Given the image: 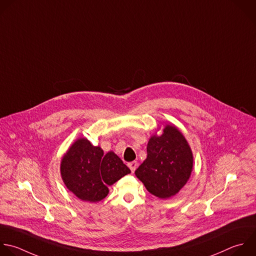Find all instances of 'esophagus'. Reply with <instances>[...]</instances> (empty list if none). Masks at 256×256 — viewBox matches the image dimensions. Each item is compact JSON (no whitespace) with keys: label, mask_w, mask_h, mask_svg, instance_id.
<instances>
[{"label":"esophagus","mask_w":256,"mask_h":256,"mask_svg":"<svg viewBox=\"0 0 256 256\" xmlns=\"http://www.w3.org/2000/svg\"><path fill=\"white\" fill-rule=\"evenodd\" d=\"M128 168H130V171L134 173V172L136 171V166H138V162H130L128 164Z\"/></svg>","instance_id":"obj_1"}]
</instances>
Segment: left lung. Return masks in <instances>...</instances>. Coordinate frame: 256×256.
<instances>
[{
    "instance_id": "obj_1",
    "label": "left lung",
    "mask_w": 256,
    "mask_h": 256,
    "mask_svg": "<svg viewBox=\"0 0 256 256\" xmlns=\"http://www.w3.org/2000/svg\"><path fill=\"white\" fill-rule=\"evenodd\" d=\"M158 130L150 138L146 158L134 174L152 195L168 199L177 195L189 181L193 171V152L176 126L166 124L160 134H156Z\"/></svg>"
}]
</instances>
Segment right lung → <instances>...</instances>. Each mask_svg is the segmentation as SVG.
<instances>
[{"label":"right lung","mask_w":256,"mask_h":256,"mask_svg":"<svg viewBox=\"0 0 256 256\" xmlns=\"http://www.w3.org/2000/svg\"><path fill=\"white\" fill-rule=\"evenodd\" d=\"M130 173L120 156L94 146L85 138H77L63 154L60 174L67 189L78 199L96 203L104 199L120 178Z\"/></svg>","instance_id":"add662e5"}]
</instances>
